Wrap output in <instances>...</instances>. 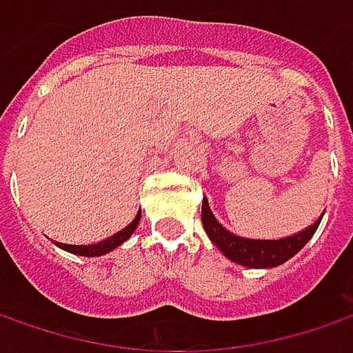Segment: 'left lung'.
Returning a JSON list of instances; mask_svg holds the SVG:
<instances>
[{
	"mask_svg": "<svg viewBox=\"0 0 353 353\" xmlns=\"http://www.w3.org/2000/svg\"><path fill=\"white\" fill-rule=\"evenodd\" d=\"M322 216L314 224L292 234V236L281 237V239H251V237L237 236L234 232L225 230L212 214L208 198L204 196L202 200V225H204L212 243L222 251L230 261L250 267V269H271V267H277V265L289 261L305 248L308 239L314 236Z\"/></svg>",
	"mask_w": 353,
	"mask_h": 353,
	"instance_id": "8db88e82",
	"label": "left lung"
}]
</instances>
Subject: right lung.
<instances>
[{"instance_id": "obj_1", "label": "right lung", "mask_w": 353, "mask_h": 353, "mask_svg": "<svg viewBox=\"0 0 353 353\" xmlns=\"http://www.w3.org/2000/svg\"><path fill=\"white\" fill-rule=\"evenodd\" d=\"M139 220H141V210L137 212V216H135V220H133L131 224L125 225L123 230H119V232L114 234V236L105 237V239H102V241H98V243H88V245H70V243L54 241V245H57V248H61V250L68 251V253L82 255V257H100V255H105V253H110V251H114L116 248H119L123 241H128L129 237H131V234L137 230Z\"/></svg>"}]
</instances>
